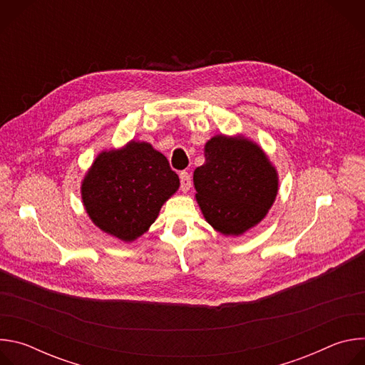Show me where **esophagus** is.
I'll return each mask as SVG.
<instances>
[{
    "mask_svg": "<svg viewBox=\"0 0 365 365\" xmlns=\"http://www.w3.org/2000/svg\"><path fill=\"white\" fill-rule=\"evenodd\" d=\"M179 178H180V189H182V192H187L190 189V185H192L190 175L186 170H182L179 173Z\"/></svg>",
    "mask_w": 365,
    "mask_h": 365,
    "instance_id": "obj_1",
    "label": "esophagus"
}]
</instances>
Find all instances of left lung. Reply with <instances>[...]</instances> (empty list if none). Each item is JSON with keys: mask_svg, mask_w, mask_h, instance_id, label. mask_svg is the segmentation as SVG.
<instances>
[{"mask_svg": "<svg viewBox=\"0 0 365 365\" xmlns=\"http://www.w3.org/2000/svg\"><path fill=\"white\" fill-rule=\"evenodd\" d=\"M196 199L215 230L238 235L262 221L277 193V173L263 150L245 138L217 135L193 173Z\"/></svg>", "mask_w": 365, "mask_h": 365, "instance_id": "8db88e82", "label": "left lung"}]
</instances>
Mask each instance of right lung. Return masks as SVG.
<instances>
[{
	"instance_id": "obj_1",
	"label": "right lung",
	"mask_w": 365,
	"mask_h": 365,
	"mask_svg": "<svg viewBox=\"0 0 365 365\" xmlns=\"http://www.w3.org/2000/svg\"><path fill=\"white\" fill-rule=\"evenodd\" d=\"M180 182L168 159L147 143L101 153L82 183V199L96 227L123 241L140 237Z\"/></svg>"
}]
</instances>
